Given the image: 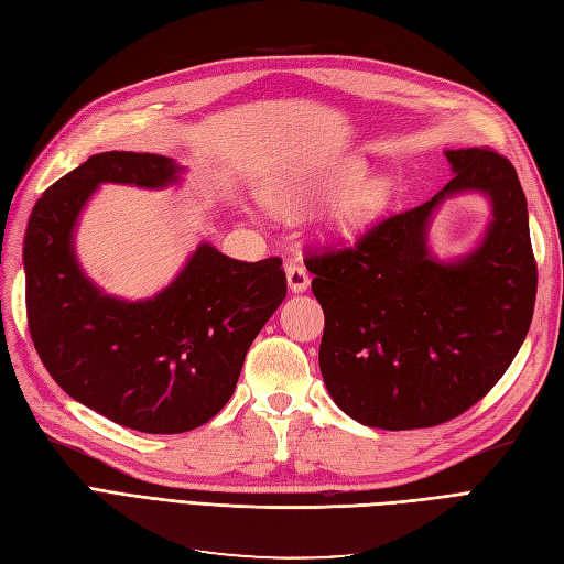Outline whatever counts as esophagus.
<instances>
[{"label": "esophagus", "instance_id": "34e87169", "mask_svg": "<svg viewBox=\"0 0 564 564\" xmlns=\"http://www.w3.org/2000/svg\"><path fill=\"white\" fill-rule=\"evenodd\" d=\"M284 270H286V284H289V289H292L294 294L305 292V289L311 286L308 270H305L301 263H286Z\"/></svg>", "mask_w": 564, "mask_h": 564}]
</instances>
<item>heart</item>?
Listing matches in <instances>:
<instances>
[{
    "label": "heart",
    "instance_id": "heart-1",
    "mask_svg": "<svg viewBox=\"0 0 564 564\" xmlns=\"http://www.w3.org/2000/svg\"><path fill=\"white\" fill-rule=\"evenodd\" d=\"M365 174V169L360 164H350L346 172H340L336 185L346 187L350 183H355ZM265 202L270 204L272 209L286 214L292 212L296 204L301 202L299 195L294 193H268ZM390 202V183L381 176L377 178H367L362 183H357L355 187L338 199L336 209L329 216V235L338 237V240H352L355 235H360L373 218H379V214H383V209L388 207Z\"/></svg>",
    "mask_w": 564,
    "mask_h": 564
}]
</instances>
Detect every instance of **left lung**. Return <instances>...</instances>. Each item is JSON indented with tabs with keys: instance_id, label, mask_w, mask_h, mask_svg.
<instances>
[{
	"instance_id": "left-lung-1",
	"label": "left lung",
	"mask_w": 564,
	"mask_h": 564,
	"mask_svg": "<svg viewBox=\"0 0 564 564\" xmlns=\"http://www.w3.org/2000/svg\"><path fill=\"white\" fill-rule=\"evenodd\" d=\"M454 178L421 207L392 214L355 247L308 249L324 311L319 371L332 400L371 429L456 419L513 362L536 301V261L516 166L489 148L445 152ZM477 189L492 202L484 245L442 264L427 251L432 212Z\"/></svg>"
}]
</instances>
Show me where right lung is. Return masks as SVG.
Returning <instances> with one entry per match:
<instances>
[{"label": "right lung", "mask_w": 564, "mask_h": 564, "mask_svg": "<svg viewBox=\"0 0 564 564\" xmlns=\"http://www.w3.org/2000/svg\"><path fill=\"white\" fill-rule=\"evenodd\" d=\"M178 174L164 155L100 152L44 191L23 245L28 327L51 379L152 435L193 431L228 404L251 340L286 296L282 259L245 263L207 242L145 301L108 296L84 275L73 232L96 187H164Z\"/></svg>", "instance_id": "obj_1"}]
</instances>
